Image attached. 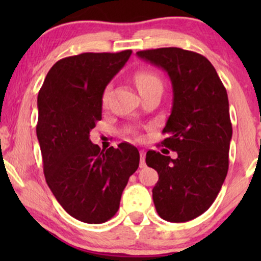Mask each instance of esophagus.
I'll use <instances>...</instances> for the list:
<instances>
[{"instance_id":"obj_1","label":"esophagus","mask_w":261,"mask_h":261,"mask_svg":"<svg viewBox=\"0 0 261 261\" xmlns=\"http://www.w3.org/2000/svg\"><path fill=\"white\" fill-rule=\"evenodd\" d=\"M146 164H145V151L144 149H141L140 151V167H145Z\"/></svg>"}]
</instances>
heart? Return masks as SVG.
<instances>
[{"label":"heart","mask_w":261,"mask_h":261,"mask_svg":"<svg viewBox=\"0 0 261 261\" xmlns=\"http://www.w3.org/2000/svg\"><path fill=\"white\" fill-rule=\"evenodd\" d=\"M134 81L139 91H144L146 89L154 87V85H162V82H160L159 78L156 77L154 73L148 72V71H139V72L135 73ZM102 102L103 105L107 103V92L103 94Z\"/></svg>","instance_id":"heart-1"}]
</instances>
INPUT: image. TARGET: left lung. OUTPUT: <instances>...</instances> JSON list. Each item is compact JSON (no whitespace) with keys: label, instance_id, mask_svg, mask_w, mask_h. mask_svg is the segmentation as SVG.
<instances>
[{"label":"left lung","instance_id":"8db88e82","mask_svg":"<svg viewBox=\"0 0 261 261\" xmlns=\"http://www.w3.org/2000/svg\"><path fill=\"white\" fill-rule=\"evenodd\" d=\"M137 56L165 71L173 91L163 129L169 137L162 145L177 158L146 154V164L159 174L153 202L162 219L187 222L210 208L226 179L233 134L226 88L212 63L196 52L164 47Z\"/></svg>","mask_w":261,"mask_h":261}]
</instances>
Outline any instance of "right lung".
Returning <instances> with one entry per match:
<instances>
[{"label": "right lung", "instance_id": "obj_1", "mask_svg": "<svg viewBox=\"0 0 261 261\" xmlns=\"http://www.w3.org/2000/svg\"><path fill=\"white\" fill-rule=\"evenodd\" d=\"M130 55L126 49L60 59L38 95L37 137L46 181L64 210L85 223H103L115 215L140 162L129 144L105 151L90 140V130L102 119L105 89Z\"/></svg>", "mask_w": 261, "mask_h": 261}]
</instances>
